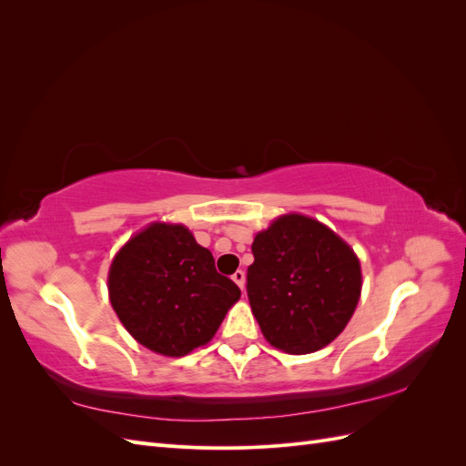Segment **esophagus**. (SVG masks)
Wrapping results in <instances>:
<instances>
[{"instance_id": "esophagus-1", "label": "esophagus", "mask_w": 466, "mask_h": 466, "mask_svg": "<svg viewBox=\"0 0 466 466\" xmlns=\"http://www.w3.org/2000/svg\"><path fill=\"white\" fill-rule=\"evenodd\" d=\"M231 278H233V281H235V284H237L238 288H241V289L245 288V279H247V278H245V272H243V270H237Z\"/></svg>"}]
</instances>
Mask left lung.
<instances>
[{
  "mask_svg": "<svg viewBox=\"0 0 466 466\" xmlns=\"http://www.w3.org/2000/svg\"><path fill=\"white\" fill-rule=\"evenodd\" d=\"M247 295L264 338L286 354L330 344L356 311L360 260L340 237L305 216L278 218L252 243Z\"/></svg>",
  "mask_w": 466,
  "mask_h": 466,
  "instance_id": "obj_1",
  "label": "left lung"
}]
</instances>
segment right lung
I'll return each instance as SVG.
<instances>
[{
    "mask_svg": "<svg viewBox=\"0 0 466 466\" xmlns=\"http://www.w3.org/2000/svg\"><path fill=\"white\" fill-rule=\"evenodd\" d=\"M108 295L139 344L180 358L214 338L241 289L185 225L153 223L112 260Z\"/></svg>",
    "mask_w": 466,
    "mask_h": 466,
    "instance_id": "right-lung-1",
    "label": "right lung"
}]
</instances>
